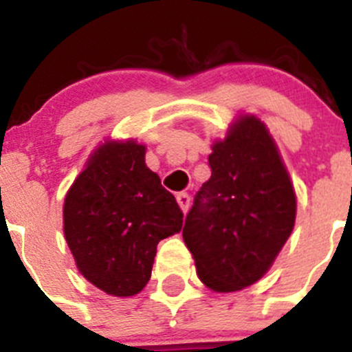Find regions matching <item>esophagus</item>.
I'll list each match as a JSON object with an SVG mask.
<instances>
[{
  "label": "esophagus",
  "instance_id": "34e87169",
  "mask_svg": "<svg viewBox=\"0 0 352 352\" xmlns=\"http://www.w3.org/2000/svg\"><path fill=\"white\" fill-rule=\"evenodd\" d=\"M176 201H178L179 208H182L183 213H186L188 211V206H190V195L185 194V192H182V194L176 195Z\"/></svg>",
  "mask_w": 352,
  "mask_h": 352
}]
</instances>
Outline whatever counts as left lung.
<instances>
[{"mask_svg": "<svg viewBox=\"0 0 352 352\" xmlns=\"http://www.w3.org/2000/svg\"><path fill=\"white\" fill-rule=\"evenodd\" d=\"M211 178L183 227L197 276L217 292L256 284L291 236L296 194L268 129L241 116L213 144Z\"/></svg>", "mask_w": 352, "mask_h": 352, "instance_id": "1", "label": "left lung"}]
</instances>
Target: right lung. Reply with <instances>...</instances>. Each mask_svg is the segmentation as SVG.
I'll list each match as a JSON object with an SVG mask.
<instances>
[{"label": "right lung", "mask_w": 352, "mask_h": 352, "mask_svg": "<svg viewBox=\"0 0 352 352\" xmlns=\"http://www.w3.org/2000/svg\"><path fill=\"white\" fill-rule=\"evenodd\" d=\"M146 146L107 141L67 192L63 231L86 280L133 296L151 276L160 239L182 231L183 213L144 162Z\"/></svg>", "instance_id": "right-lung-1"}]
</instances>
